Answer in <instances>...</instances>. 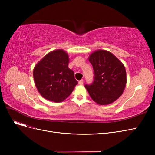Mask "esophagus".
Instances as JSON below:
<instances>
[{
  "label": "esophagus",
  "mask_w": 155,
  "mask_h": 155,
  "mask_svg": "<svg viewBox=\"0 0 155 155\" xmlns=\"http://www.w3.org/2000/svg\"><path fill=\"white\" fill-rule=\"evenodd\" d=\"M83 83H84V80H83V79H81V80H80V81H79V84L80 85H83Z\"/></svg>",
  "instance_id": "obj_1"
}]
</instances>
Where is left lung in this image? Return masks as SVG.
Returning <instances> with one entry per match:
<instances>
[{
    "label": "left lung",
    "instance_id": "8db88e82",
    "mask_svg": "<svg viewBox=\"0 0 155 155\" xmlns=\"http://www.w3.org/2000/svg\"><path fill=\"white\" fill-rule=\"evenodd\" d=\"M94 70V81L85 85L92 99L97 104L109 105L122 94L127 78L124 64L112 53L100 50L88 58Z\"/></svg>",
    "mask_w": 155,
    "mask_h": 155
}]
</instances>
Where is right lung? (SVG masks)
Segmentation results:
<instances>
[{"label": "right lung", "mask_w": 155, "mask_h": 155, "mask_svg": "<svg viewBox=\"0 0 155 155\" xmlns=\"http://www.w3.org/2000/svg\"><path fill=\"white\" fill-rule=\"evenodd\" d=\"M68 55L63 50L51 51L34 69L35 86L41 95L54 102L63 101L78 84L74 73L68 68Z\"/></svg>", "instance_id": "right-lung-1"}]
</instances>
